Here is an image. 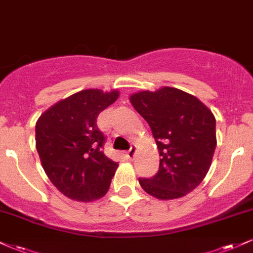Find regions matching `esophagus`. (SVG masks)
Listing matches in <instances>:
<instances>
[{"instance_id":"esophagus-1","label":"esophagus","mask_w":253,"mask_h":253,"mask_svg":"<svg viewBox=\"0 0 253 253\" xmlns=\"http://www.w3.org/2000/svg\"><path fill=\"white\" fill-rule=\"evenodd\" d=\"M135 153H136V147L134 146V145H132V146H130V149L128 150V152H127V157H128L130 161H132V159L134 158Z\"/></svg>"}]
</instances>
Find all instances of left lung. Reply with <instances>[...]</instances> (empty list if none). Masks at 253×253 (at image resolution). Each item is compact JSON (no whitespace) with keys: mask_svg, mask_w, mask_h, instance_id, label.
I'll list each match as a JSON object with an SVG mask.
<instances>
[{"mask_svg":"<svg viewBox=\"0 0 253 253\" xmlns=\"http://www.w3.org/2000/svg\"><path fill=\"white\" fill-rule=\"evenodd\" d=\"M132 106L150 125L161 161L141 188L158 200H175L193 191L210 170L216 146L215 118L199 98L163 86L129 96Z\"/></svg>","mask_w":253,"mask_h":253,"instance_id":"obj_1","label":"left lung"}]
</instances>
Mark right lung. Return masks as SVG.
Wrapping results in <instances>:
<instances>
[{"label": "right lung", "instance_id": "right-lung-1", "mask_svg": "<svg viewBox=\"0 0 253 253\" xmlns=\"http://www.w3.org/2000/svg\"><path fill=\"white\" fill-rule=\"evenodd\" d=\"M119 97L118 90L85 89L58 101L36 125V146L50 181L74 201L104 196L119 164L103 153L106 138L96 119Z\"/></svg>", "mask_w": 253, "mask_h": 253}]
</instances>
